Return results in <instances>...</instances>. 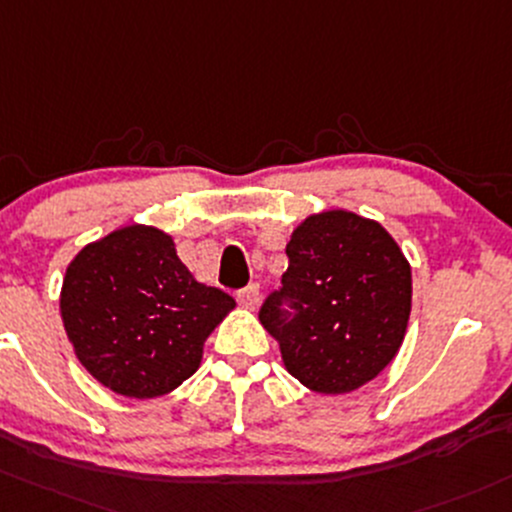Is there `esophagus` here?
I'll return each mask as SVG.
<instances>
[{
	"mask_svg": "<svg viewBox=\"0 0 512 512\" xmlns=\"http://www.w3.org/2000/svg\"><path fill=\"white\" fill-rule=\"evenodd\" d=\"M238 301H240L242 309L255 311L257 304H260V287H257V284H250V287H245L238 294Z\"/></svg>",
	"mask_w": 512,
	"mask_h": 512,
	"instance_id": "1",
	"label": "esophagus"
}]
</instances>
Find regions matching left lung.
Wrapping results in <instances>:
<instances>
[{"label":"left lung","instance_id":"8db88e82","mask_svg":"<svg viewBox=\"0 0 512 512\" xmlns=\"http://www.w3.org/2000/svg\"><path fill=\"white\" fill-rule=\"evenodd\" d=\"M282 292L260 311L289 375L321 395H348L392 363L412 311V267L373 218L311 213L287 242ZM298 314L287 320L278 306Z\"/></svg>","mask_w":512,"mask_h":512}]
</instances>
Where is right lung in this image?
<instances>
[{"instance_id":"right-lung-1","label":"right lung","mask_w":512,"mask_h":512,"mask_svg":"<svg viewBox=\"0 0 512 512\" xmlns=\"http://www.w3.org/2000/svg\"><path fill=\"white\" fill-rule=\"evenodd\" d=\"M233 309V297L188 272L169 233L142 223L88 242L61 287L75 358L132 400L161 397L191 378L206 338Z\"/></svg>"}]
</instances>
